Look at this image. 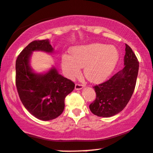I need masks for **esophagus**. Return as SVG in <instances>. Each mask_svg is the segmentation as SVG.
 I'll list each match as a JSON object with an SVG mask.
<instances>
[{
	"label": "esophagus",
	"mask_w": 153,
	"mask_h": 153,
	"mask_svg": "<svg viewBox=\"0 0 153 153\" xmlns=\"http://www.w3.org/2000/svg\"><path fill=\"white\" fill-rule=\"evenodd\" d=\"M85 87V85L81 84H75V89L77 90V91H79V90H81Z\"/></svg>",
	"instance_id": "34e87169"
}]
</instances>
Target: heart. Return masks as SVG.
Returning <instances> with one entry per match:
<instances>
[{
  "mask_svg": "<svg viewBox=\"0 0 153 153\" xmlns=\"http://www.w3.org/2000/svg\"><path fill=\"white\" fill-rule=\"evenodd\" d=\"M72 56L64 55L61 65L68 78L73 79L84 74L89 81L95 83L106 80L115 69L119 60V53L113 45L94 43L78 45L71 49Z\"/></svg>",
  "mask_w": 153,
  "mask_h": 153,
  "instance_id": "obj_1",
  "label": "heart"
}]
</instances>
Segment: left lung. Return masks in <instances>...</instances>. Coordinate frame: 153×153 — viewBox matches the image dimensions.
Masks as SVG:
<instances>
[{
  "instance_id": "8db88e82",
  "label": "left lung",
  "mask_w": 153,
  "mask_h": 153,
  "mask_svg": "<svg viewBox=\"0 0 153 153\" xmlns=\"http://www.w3.org/2000/svg\"><path fill=\"white\" fill-rule=\"evenodd\" d=\"M124 68L107 80L94 86L96 98L90 105L91 111L99 117H109L124 109L135 90L139 62L131 48L126 44Z\"/></svg>"
}]
</instances>
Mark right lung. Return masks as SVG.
Wrapping results in <instances>:
<instances>
[{
	"mask_svg": "<svg viewBox=\"0 0 153 153\" xmlns=\"http://www.w3.org/2000/svg\"><path fill=\"white\" fill-rule=\"evenodd\" d=\"M34 51L52 54L54 49L49 40H43L31 42L22 51L16 62V88L31 115L41 120H51L63 112L65 97L74 90L75 84L59 74L54 66L45 73H36L30 65Z\"/></svg>",
	"mask_w": 153,
	"mask_h": 153,
	"instance_id": "1",
	"label": "right lung"
}]
</instances>
